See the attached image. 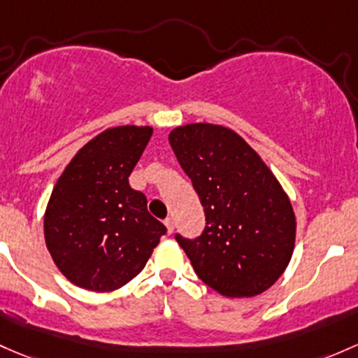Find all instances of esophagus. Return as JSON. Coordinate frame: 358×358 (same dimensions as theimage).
Instances as JSON below:
<instances>
[{
    "mask_svg": "<svg viewBox=\"0 0 358 358\" xmlns=\"http://www.w3.org/2000/svg\"><path fill=\"white\" fill-rule=\"evenodd\" d=\"M164 224H166L168 233H173V229H175V221H173L171 217H166V220H164Z\"/></svg>",
    "mask_w": 358,
    "mask_h": 358,
    "instance_id": "34e87169",
    "label": "esophagus"
}]
</instances>
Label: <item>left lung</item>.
Listing matches in <instances>:
<instances>
[{"mask_svg":"<svg viewBox=\"0 0 358 358\" xmlns=\"http://www.w3.org/2000/svg\"><path fill=\"white\" fill-rule=\"evenodd\" d=\"M169 145L206 214L201 235H175L197 276L231 299L266 292L295 247V214L276 176L238 134L221 125L178 127Z\"/></svg>","mask_w":358,"mask_h":358,"instance_id":"left-lung-1","label":"left lung"}]
</instances>
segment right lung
I'll list each match as a JSON object with an SVG mask.
<instances>
[{
	"label": "right lung",
	"instance_id": "add662e5",
	"mask_svg": "<svg viewBox=\"0 0 358 358\" xmlns=\"http://www.w3.org/2000/svg\"><path fill=\"white\" fill-rule=\"evenodd\" d=\"M150 127H115L87 142L52 189L44 238L63 276L90 292H113L134 280L166 233L148 199L129 183Z\"/></svg>",
	"mask_w": 358,
	"mask_h": 358
}]
</instances>
